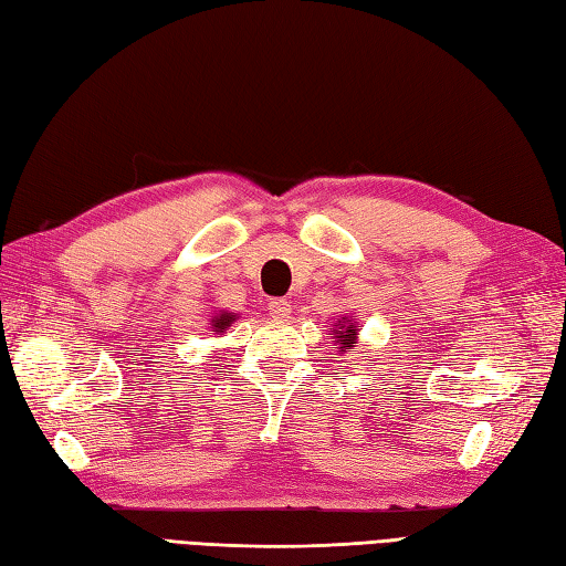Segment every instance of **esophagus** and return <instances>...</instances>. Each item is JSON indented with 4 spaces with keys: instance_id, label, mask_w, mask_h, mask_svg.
<instances>
[{
    "instance_id": "1",
    "label": "esophagus",
    "mask_w": 566,
    "mask_h": 566,
    "mask_svg": "<svg viewBox=\"0 0 566 566\" xmlns=\"http://www.w3.org/2000/svg\"><path fill=\"white\" fill-rule=\"evenodd\" d=\"M268 311L274 321H286L292 315V304L286 298H272L268 304Z\"/></svg>"
}]
</instances>
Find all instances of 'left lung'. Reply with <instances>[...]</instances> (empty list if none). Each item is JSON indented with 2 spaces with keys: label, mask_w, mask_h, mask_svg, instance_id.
Listing matches in <instances>:
<instances>
[{
  "label": "left lung",
  "mask_w": 566,
  "mask_h": 566,
  "mask_svg": "<svg viewBox=\"0 0 566 566\" xmlns=\"http://www.w3.org/2000/svg\"><path fill=\"white\" fill-rule=\"evenodd\" d=\"M331 333L335 335L333 343L337 345L339 352H347L352 349L354 345H357V333H359V323L357 321H349L347 315L343 321H337V327H331Z\"/></svg>",
  "instance_id": "8db88e82"
}]
</instances>
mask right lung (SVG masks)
I'll return each mask as SVG.
<instances>
[{
  "mask_svg": "<svg viewBox=\"0 0 566 566\" xmlns=\"http://www.w3.org/2000/svg\"><path fill=\"white\" fill-rule=\"evenodd\" d=\"M235 321V315L233 313H229V311H219L217 315H212V333H217V335H221L223 331H227V327L231 325Z\"/></svg>",
  "mask_w": 566,
  "mask_h": 566,
  "instance_id": "1",
  "label": "right lung"
}]
</instances>
